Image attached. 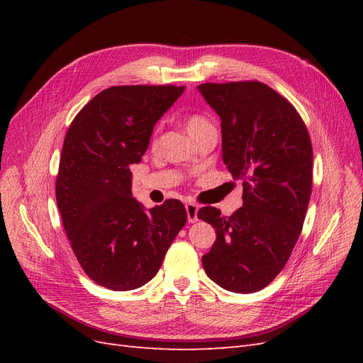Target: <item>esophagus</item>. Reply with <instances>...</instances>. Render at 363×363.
<instances>
[{
  "instance_id": "1",
  "label": "esophagus",
  "mask_w": 363,
  "mask_h": 363,
  "mask_svg": "<svg viewBox=\"0 0 363 363\" xmlns=\"http://www.w3.org/2000/svg\"><path fill=\"white\" fill-rule=\"evenodd\" d=\"M186 213H188V221L189 223H196L199 221V206L194 203L186 204Z\"/></svg>"
}]
</instances>
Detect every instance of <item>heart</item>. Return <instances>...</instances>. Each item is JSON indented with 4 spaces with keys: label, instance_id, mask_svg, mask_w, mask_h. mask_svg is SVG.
<instances>
[{
    "label": "heart",
    "instance_id": "obj_1",
    "mask_svg": "<svg viewBox=\"0 0 363 363\" xmlns=\"http://www.w3.org/2000/svg\"><path fill=\"white\" fill-rule=\"evenodd\" d=\"M207 125L211 124H208V121L200 113H192L186 118V128H188L191 136H195L199 131H201Z\"/></svg>",
    "mask_w": 363,
    "mask_h": 363
}]
</instances>
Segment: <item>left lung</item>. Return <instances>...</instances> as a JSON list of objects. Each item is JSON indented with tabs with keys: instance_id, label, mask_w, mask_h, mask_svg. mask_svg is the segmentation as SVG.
<instances>
[{
	"instance_id": "left-lung-1",
	"label": "left lung",
	"mask_w": 363,
	"mask_h": 363,
	"mask_svg": "<svg viewBox=\"0 0 363 363\" xmlns=\"http://www.w3.org/2000/svg\"><path fill=\"white\" fill-rule=\"evenodd\" d=\"M199 91L221 118L223 160L244 186L233 215L199 211L216 233L203 268L218 286L252 294L279 276L301 233L312 194L311 138L295 107L265 83H204Z\"/></svg>"
}]
</instances>
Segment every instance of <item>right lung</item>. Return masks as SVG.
I'll use <instances>...</instances> for the list:
<instances>
[{
	"label": "right lung",
	"mask_w": 363,
	"mask_h": 363,
	"mask_svg": "<svg viewBox=\"0 0 363 363\" xmlns=\"http://www.w3.org/2000/svg\"><path fill=\"white\" fill-rule=\"evenodd\" d=\"M183 91L171 84L108 87L77 113L65 136L57 207L77 260L100 286H144L188 219L179 200L145 211L131 195L130 171Z\"/></svg>",
	"instance_id": "add662e5"
}]
</instances>
